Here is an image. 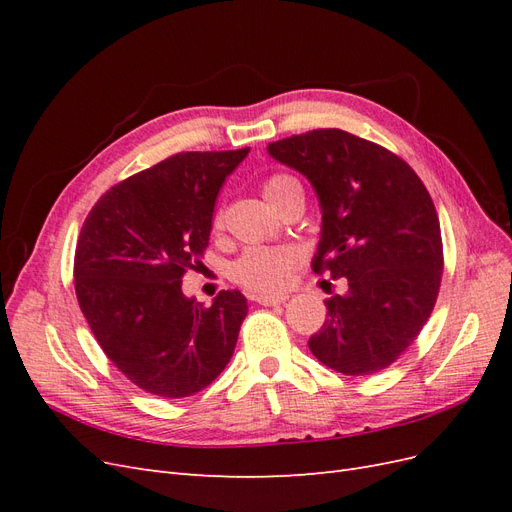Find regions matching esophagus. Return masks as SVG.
Returning a JSON list of instances; mask_svg holds the SVG:
<instances>
[{"instance_id":"34e87169","label":"esophagus","mask_w":512,"mask_h":512,"mask_svg":"<svg viewBox=\"0 0 512 512\" xmlns=\"http://www.w3.org/2000/svg\"><path fill=\"white\" fill-rule=\"evenodd\" d=\"M252 299L265 307H275V305H282L288 301L286 294H258V297H252Z\"/></svg>"}]
</instances>
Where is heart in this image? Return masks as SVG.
<instances>
[{
	"label": "heart",
	"instance_id": "b5f03b06",
	"mask_svg": "<svg viewBox=\"0 0 512 512\" xmlns=\"http://www.w3.org/2000/svg\"><path fill=\"white\" fill-rule=\"evenodd\" d=\"M262 194L277 209L292 194H303L301 183L292 175L275 173L262 181ZM222 228V213H215L213 230ZM301 252L297 247H250L241 254L230 269L232 280L250 292L275 294L284 290L294 271L301 265Z\"/></svg>",
	"mask_w": 512,
	"mask_h": 512
}]
</instances>
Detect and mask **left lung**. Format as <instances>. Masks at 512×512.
Segmentation results:
<instances>
[{"label":"left lung","mask_w":512,"mask_h":512,"mask_svg":"<svg viewBox=\"0 0 512 512\" xmlns=\"http://www.w3.org/2000/svg\"><path fill=\"white\" fill-rule=\"evenodd\" d=\"M269 156L307 177L322 228L316 273L344 277L324 301L327 320L309 337L316 359L344 376L397 361L436 305L444 256L440 220L414 170L389 149L327 128L269 143Z\"/></svg>","instance_id":"1"}]
</instances>
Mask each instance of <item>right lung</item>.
Wrapping results in <instances>:
<instances>
[{"instance_id": "obj_1", "label": "right lung", "mask_w": 512, "mask_h": 512, "mask_svg": "<svg viewBox=\"0 0 512 512\" xmlns=\"http://www.w3.org/2000/svg\"><path fill=\"white\" fill-rule=\"evenodd\" d=\"M247 151L170 156L108 190L81 228V312L113 365L151 395L203 391L235 352L247 299L222 290L205 307L185 297L181 277L200 265L215 198Z\"/></svg>"}]
</instances>
